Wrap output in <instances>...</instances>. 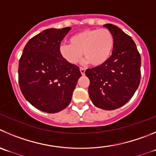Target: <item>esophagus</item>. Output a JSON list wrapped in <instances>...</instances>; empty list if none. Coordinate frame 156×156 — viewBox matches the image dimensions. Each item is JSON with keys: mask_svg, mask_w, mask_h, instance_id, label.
I'll use <instances>...</instances> for the list:
<instances>
[{"mask_svg": "<svg viewBox=\"0 0 156 156\" xmlns=\"http://www.w3.org/2000/svg\"><path fill=\"white\" fill-rule=\"evenodd\" d=\"M80 71H81V74L82 75H85V69L83 68H80Z\"/></svg>", "mask_w": 156, "mask_h": 156, "instance_id": "34e87169", "label": "esophagus"}]
</instances>
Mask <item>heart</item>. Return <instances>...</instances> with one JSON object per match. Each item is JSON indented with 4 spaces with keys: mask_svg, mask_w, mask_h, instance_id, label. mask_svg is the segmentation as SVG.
I'll list each match as a JSON object with an SVG mask.
<instances>
[{
    "mask_svg": "<svg viewBox=\"0 0 156 156\" xmlns=\"http://www.w3.org/2000/svg\"><path fill=\"white\" fill-rule=\"evenodd\" d=\"M70 44L59 46L61 56L71 65L78 63L82 55L94 67L104 65L112 53L114 36L107 28H88L71 37Z\"/></svg>",
    "mask_w": 156,
    "mask_h": 156,
    "instance_id": "heart-1",
    "label": "heart"
}]
</instances>
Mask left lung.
Masks as SVG:
<instances>
[{"mask_svg":"<svg viewBox=\"0 0 156 156\" xmlns=\"http://www.w3.org/2000/svg\"><path fill=\"white\" fill-rule=\"evenodd\" d=\"M114 36V48L108 60L99 67L87 69L88 94L96 107L114 110L127 103L141 79V56L132 37L117 26L105 24Z\"/></svg>","mask_w":156,"mask_h":156,"instance_id":"8db88e82","label":"left lung"}]
</instances>
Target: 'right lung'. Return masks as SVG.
Listing matches in <instances>:
<instances>
[{"instance_id": "right-lung-1", "label": "right lung", "mask_w": 156, "mask_h": 156, "mask_svg": "<svg viewBox=\"0 0 156 156\" xmlns=\"http://www.w3.org/2000/svg\"><path fill=\"white\" fill-rule=\"evenodd\" d=\"M71 27L49 28L30 38L18 66V82L23 95L36 108L56 113L70 104L79 68L61 56L59 46Z\"/></svg>"}]
</instances>
